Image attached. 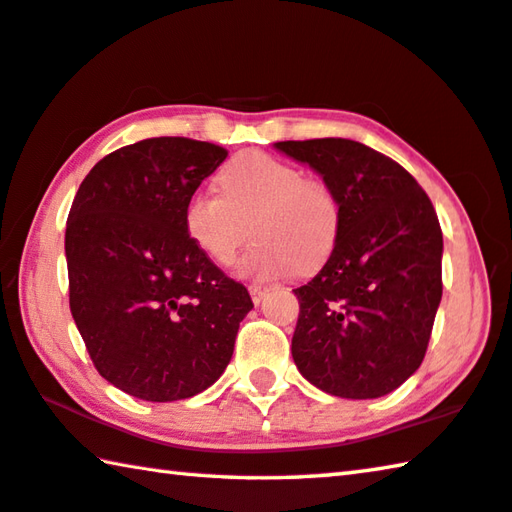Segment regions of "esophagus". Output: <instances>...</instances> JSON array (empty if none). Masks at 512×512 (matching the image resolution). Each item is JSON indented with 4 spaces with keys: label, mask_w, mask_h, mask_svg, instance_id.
I'll list each match as a JSON object with an SVG mask.
<instances>
[{
    "label": "esophagus",
    "mask_w": 512,
    "mask_h": 512,
    "mask_svg": "<svg viewBox=\"0 0 512 512\" xmlns=\"http://www.w3.org/2000/svg\"><path fill=\"white\" fill-rule=\"evenodd\" d=\"M248 291H250V298H253L255 305H259V302L264 300V296H266L268 287H264V284H250Z\"/></svg>",
    "instance_id": "1"
}]
</instances>
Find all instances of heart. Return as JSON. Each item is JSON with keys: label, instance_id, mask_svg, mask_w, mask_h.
I'll return each instance as SVG.
<instances>
[{"label": "heart", "instance_id": "obj_1", "mask_svg": "<svg viewBox=\"0 0 512 512\" xmlns=\"http://www.w3.org/2000/svg\"><path fill=\"white\" fill-rule=\"evenodd\" d=\"M219 185L221 194L196 189L185 203L187 235L214 264L235 262L250 219L257 244L241 259V275L268 280L293 266L307 273L332 255L341 210L325 183L273 155L250 151L221 171Z\"/></svg>", "mask_w": 512, "mask_h": 512}]
</instances>
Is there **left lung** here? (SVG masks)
Instances as JSON below:
<instances>
[{"mask_svg": "<svg viewBox=\"0 0 512 512\" xmlns=\"http://www.w3.org/2000/svg\"><path fill=\"white\" fill-rule=\"evenodd\" d=\"M275 149L320 173L341 210L332 255L293 289V361L329 395H388L420 368L443 298L436 210L409 171L361 142L323 137Z\"/></svg>", "mask_w": 512, "mask_h": 512, "instance_id": "1", "label": "left lung"}]
</instances>
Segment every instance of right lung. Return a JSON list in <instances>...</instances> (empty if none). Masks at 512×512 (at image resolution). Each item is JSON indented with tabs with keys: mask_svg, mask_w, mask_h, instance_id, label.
Instances as JSON below:
<instances>
[{
	"mask_svg": "<svg viewBox=\"0 0 512 512\" xmlns=\"http://www.w3.org/2000/svg\"><path fill=\"white\" fill-rule=\"evenodd\" d=\"M228 158L187 137H151L94 164L67 216L69 309L94 368L146 402L210 388L253 309L194 246L185 203Z\"/></svg>",
	"mask_w": 512,
	"mask_h": 512,
	"instance_id": "add662e5",
	"label": "right lung"
}]
</instances>
